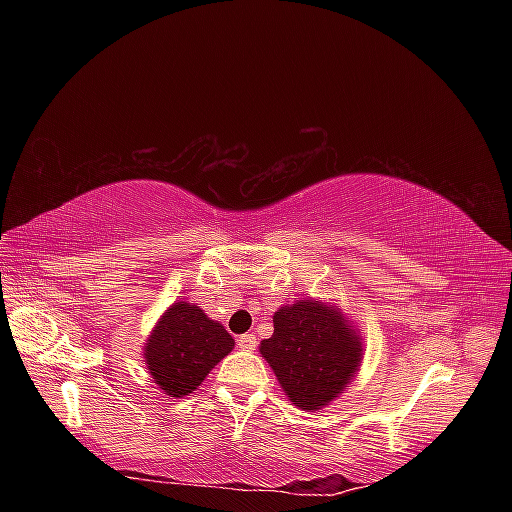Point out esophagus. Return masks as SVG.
<instances>
[{
	"instance_id": "esophagus-1",
	"label": "esophagus",
	"mask_w": 512,
	"mask_h": 512,
	"mask_svg": "<svg viewBox=\"0 0 512 512\" xmlns=\"http://www.w3.org/2000/svg\"><path fill=\"white\" fill-rule=\"evenodd\" d=\"M237 345L242 347V350H246V352H253L255 347H257V336L255 334H242L237 339Z\"/></svg>"
}]
</instances>
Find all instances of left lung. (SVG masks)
Wrapping results in <instances>:
<instances>
[{
    "mask_svg": "<svg viewBox=\"0 0 512 512\" xmlns=\"http://www.w3.org/2000/svg\"><path fill=\"white\" fill-rule=\"evenodd\" d=\"M275 332L259 352L273 367L292 405L319 409L350 383L363 347L336 310L319 301H299L273 317Z\"/></svg>",
    "mask_w": 512,
    "mask_h": 512,
    "instance_id": "obj_1",
    "label": "left lung"
}]
</instances>
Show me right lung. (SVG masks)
<instances>
[{
    "mask_svg": "<svg viewBox=\"0 0 512 512\" xmlns=\"http://www.w3.org/2000/svg\"><path fill=\"white\" fill-rule=\"evenodd\" d=\"M233 336L198 306L176 303L149 336L145 358L149 374L169 396H187L233 350Z\"/></svg>",
    "mask_w": 512,
    "mask_h": 512,
    "instance_id": "right-lung-1",
    "label": "right lung"
}]
</instances>
